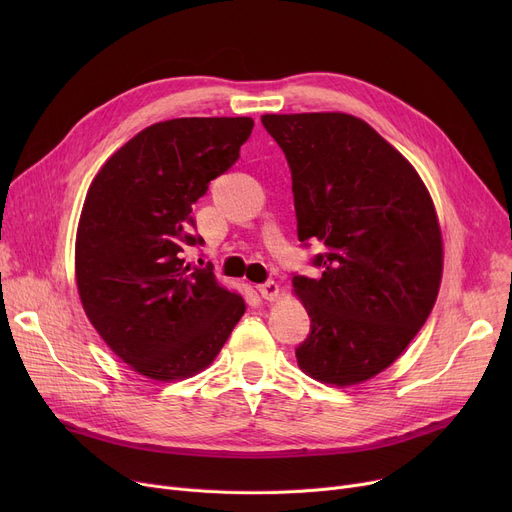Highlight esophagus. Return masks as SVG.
<instances>
[{
  "mask_svg": "<svg viewBox=\"0 0 512 512\" xmlns=\"http://www.w3.org/2000/svg\"><path fill=\"white\" fill-rule=\"evenodd\" d=\"M257 292L261 294V297H263L265 301H274V299L278 297L280 288H278V284H276L274 280H267V282H263V284L257 286Z\"/></svg>",
  "mask_w": 512,
  "mask_h": 512,
  "instance_id": "esophagus-1",
  "label": "esophagus"
}]
</instances>
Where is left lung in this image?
<instances>
[{"mask_svg":"<svg viewBox=\"0 0 512 512\" xmlns=\"http://www.w3.org/2000/svg\"><path fill=\"white\" fill-rule=\"evenodd\" d=\"M286 155L297 234L326 251L321 276H292L311 328L297 346L311 378L351 386L392 365L432 311L442 234L425 184L367 122L348 114H265Z\"/></svg>","mask_w":512,"mask_h":512,"instance_id":"8db88e82","label":"left lung"}]
</instances>
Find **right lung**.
<instances>
[{
    "instance_id": "right-lung-1",
    "label": "right lung",
    "mask_w": 512,
    "mask_h": 512,
    "mask_svg": "<svg viewBox=\"0 0 512 512\" xmlns=\"http://www.w3.org/2000/svg\"><path fill=\"white\" fill-rule=\"evenodd\" d=\"M251 118L157 122L95 176L76 234V284L112 351L151 380L205 369L245 313L211 265L184 263L201 247L193 205L228 172L251 137Z\"/></svg>"
}]
</instances>
